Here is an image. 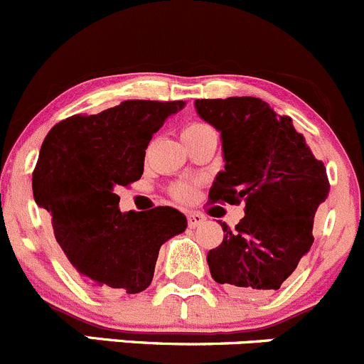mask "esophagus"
<instances>
[{"label": "esophagus", "mask_w": 364, "mask_h": 364, "mask_svg": "<svg viewBox=\"0 0 364 364\" xmlns=\"http://www.w3.org/2000/svg\"><path fill=\"white\" fill-rule=\"evenodd\" d=\"M205 222V216L200 215V213H188V227L190 229H196V227L203 225V223Z\"/></svg>", "instance_id": "34e87169"}]
</instances>
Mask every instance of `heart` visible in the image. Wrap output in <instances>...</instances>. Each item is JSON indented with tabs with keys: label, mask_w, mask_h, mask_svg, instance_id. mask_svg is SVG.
<instances>
[{
	"label": "heart",
	"mask_w": 364,
	"mask_h": 364,
	"mask_svg": "<svg viewBox=\"0 0 364 364\" xmlns=\"http://www.w3.org/2000/svg\"><path fill=\"white\" fill-rule=\"evenodd\" d=\"M203 128H208V124H203V123H192L188 124V127H185L181 130V135L185 134H190V132H197V130H203ZM172 193H174L176 199H186V197L192 193V186L186 185V183H179V185L174 186V190H172Z\"/></svg>",
	"instance_id": "1"
}]
</instances>
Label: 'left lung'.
<instances>
[{
	"instance_id": "8db88e82",
	"label": "left lung",
	"mask_w": 364,
	"mask_h": 364,
	"mask_svg": "<svg viewBox=\"0 0 364 364\" xmlns=\"http://www.w3.org/2000/svg\"><path fill=\"white\" fill-rule=\"evenodd\" d=\"M196 111L220 132L225 168L209 200H245V218L208 253L213 280L237 296L278 291L310 252L314 216L329 193L326 167L311 155L292 119L260 98L196 100Z\"/></svg>"
}]
</instances>
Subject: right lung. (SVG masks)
<instances>
[{"label":"right lung","mask_w":364,"mask_h":364,"mask_svg":"<svg viewBox=\"0 0 364 364\" xmlns=\"http://www.w3.org/2000/svg\"><path fill=\"white\" fill-rule=\"evenodd\" d=\"M185 102L127 100L50 128L33 172V197L53 220L61 250L87 287L137 294L149 287L160 247L185 232L171 205L121 213L117 186L141 179L146 148Z\"/></svg>","instance_id":"1"}]
</instances>
